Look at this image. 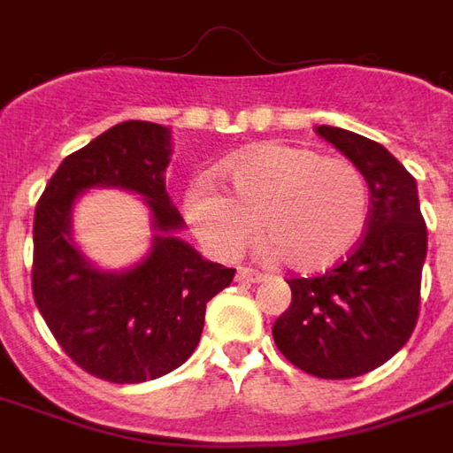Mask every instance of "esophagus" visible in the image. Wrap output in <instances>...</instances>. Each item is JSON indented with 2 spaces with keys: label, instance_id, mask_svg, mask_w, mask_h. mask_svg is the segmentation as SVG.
<instances>
[{
  "label": "esophagus",
  "instance_id": "1",
  "mask_svg": "<svg viewBox=\"0 0 453 453\" xmlns=\"http://www.w3.org/2000/svg\"><path fill=\"white\" fill-rule=\"evenodd\" d=\"M235 279L237 281H242V284H255V281H262V274L255 272V269H250V266H240Z\"/></svg>",
  "mask_w": 453,
  "mask_h": 453
}]
</instances>
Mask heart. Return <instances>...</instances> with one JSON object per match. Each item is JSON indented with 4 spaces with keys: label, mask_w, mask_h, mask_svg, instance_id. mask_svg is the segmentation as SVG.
Returning <instances> with one entry per match:
<instances>
[{
    "label": "heart",
    "mask_w": 453,
    "mask_h": 453,
    "mask_svg": "<svg viewBox=\"0 0 453 453\" xmlns=\"http://www.w3.org/2000/svg\"><path fill=\"white\" fill-rule=\"evenodd\" d=\"M227 196L206 181L188 188L184 213L218 259L262 240L296 272L330 269L359 245L371 213L369 181L351 159L301 145L265 142L220 167Z\"/></svg>",
    "instance_id": "heart-1"
}]
</instances>
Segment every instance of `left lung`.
<instances>
[{"label":"left lung","mask_w":453,"mask_h":453,"mask_svg":"<svg viewBox=\"0 0 453 453\" xmlns=\"http://www.w3.org/2000/svg\"><path fill=\"white\" fill-rule=\"evenodd\" d=\"M315 133L364 172L366 230L351 255L315 279H291V305L272 334L294 366L318 379H354L400 351L419 315L427 226L415 177L388 150L333 126Z\"/></svg>","instance_id":"1"}]
</instances>
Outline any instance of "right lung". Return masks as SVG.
<instances>
[{"instance_id": "add662e5", "label": "right lung", "mask_w": 453, "mask_h": 453, "mask_svg": "<svg viewBox=\"0 0 453 453\" xmlns=\"http://www.w3.org/2000/svg\"><path fill=\"white\" fill-rule=\"evenodd\" d=\"M169 128L123 120L63 159L34 218V298L65 354L111 383L165 376L194 354L206 303L235 269L208 262L165 188ZM113 186L146 198L153 213L149 257L126 273L96 270L72 240V206L87 188Z\"/></svg>"}]
</instances>
